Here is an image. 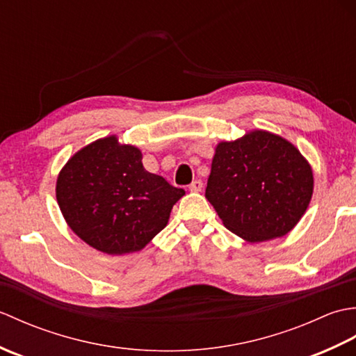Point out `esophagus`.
<instances>
[{"label": "esophagus", "instance_id": "obj_1", "mask_svg": "<svg viewBox=\"0 0 356 356\" xmlns=\"http://www.w3.org/2000/svg\"><path fill=\"white\" fill-rule=\"evenodd\" d=\"M202 188H203V182H202L200 179H197V180H194V182L190 185V191L199 193V191H202Z\"/></svg>", "mask_w": 356, "mask_h": 356}]
</instances>
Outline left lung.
Here are the masks:
<instances>
[{"mask_svg": "<svg viewBox=\"0 0 356 356\" xmlns=\"http://www.w3.org/2000/svg\"><path fill=\"white\" fill-rule=\"evenodd\" d=\"M312 191V168L300 151L277 134L254 130L218 143L205 195L226 228L260 243L286 236Z\"/></svg>", "mask_w": 356, "mask_h": 356, "instance_id": "left-lung-1", "label": "left lung"}]
</instances>
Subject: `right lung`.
Listing matches in <instances>:
<instances>
[{
  "mask_svg": "<svg viewBox=\"0 0 356 356\" xmlns=\"http://www.w3.org/2000/svg\"><path fill=\"white\" fill-rule=\"evenodd\" d=\"M185 191L148 172L142 153L116 136L97 139L65 163L56 200L67 225L92 248L110 255L140 251L168 223Z\"/></svg>",
  "mask_w": 356,
  "mask_h": 356,
  "instance_id": "1",
  "label": "right lung"
}]
</instances>
